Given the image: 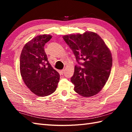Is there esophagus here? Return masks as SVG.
Wrapping results in <instances>:
<instances>
[{
    "mask_svg": "<svg viewBox=\"0 0 132 132\" xmlns=\"http://www.w3.org/2000/svg\"><path fill=\"white\" fill-rule=\"evenodd\" d=\"M61 74H63V73H64V70H61Z\"/></svg>",
    "mask_w": 132,
    "mask_h": 132,
    "instance_id": "34e87169",
    "label": "esophagus"
}]
</instances>
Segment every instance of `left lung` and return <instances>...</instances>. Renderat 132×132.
<instances>
[{
	"label": "left lung",
	"mask_w": 132,
	"mask_h": 132,
	"mask_svg": "<svg viewBox=\"0 0 132 132\" xmlns=\"http://www.w3.org/2000/svg\"><path fill=\"white\" fill-rule=\"evenodd\" d=\"M63 38L73 52L78 64L71 82L74 91L84 97L97 94L104 86L111 73L112 57L110 50L96 33L69 35ZM82 60L83 63L79 61Z\"/></svg>",
	"instance_id": "1"
}]
</instances>
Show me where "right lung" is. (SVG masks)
<instances>
[{"label": "right lung", "mask_w": 132, "mask_h": 132, "mask_svg": "<svg viewBox=\"0 0 132 132\" xmlns=\"http://www.w3.org/2000/svg\"><path fill=\"white\" fill-rule=\"evenodd\" d=\"M49 35L36 36L25 45L20 58V70L24 82L38 96L53 94L57 87L60 74L50 65L44 45L52 38Z\"/></svg>", "instance_id": "obj_1"}]
</instances>
